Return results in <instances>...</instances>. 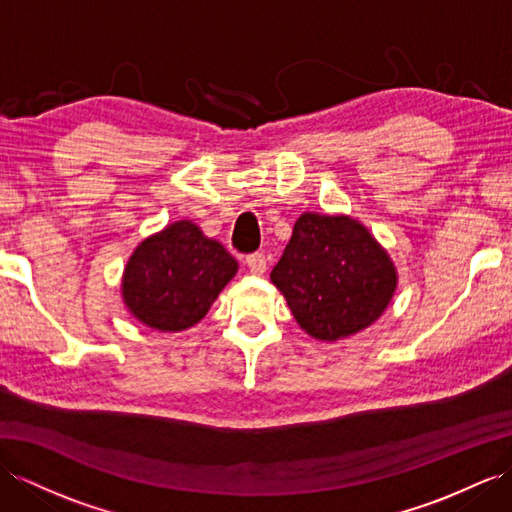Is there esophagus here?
Segmentation results:
<instances>
[{
	"label": "esophagus",
	"mask_w": 512,
	"mask_h": 512,
	"mask_svg": "<svg viewBox=\"0 0 512 512\" xmlns=\"http://www.w3.org/2000/svg\"><path fill=\"white\" fill-rule=\"evenodd\" d=\"M246 268L251 270V274H255V277H261V274H264L266 268H268L266 255H261V253L248 255V257H246Z\"/></svg>",
	"instance_id": "obj_1"
}]
</instances>
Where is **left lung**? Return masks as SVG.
<instances>
[{"mask_svg":"<svg viewBox=\"0 0 512 512\" xmlns=\"http://www.w3.org/2000/svg\"><path fill=\"white\" fill-rule=\"evenodd\" d=\"M270 281L300 329L333 344L383 316L396 294L398 270L363 222L305 212L294 222Z\"/></svg>","mask_w":512,"mask_h":512,"instance_id":"left-lung-1","label":"left lung"}]
</instances>
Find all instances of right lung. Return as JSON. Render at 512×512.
<instances>
[{"mask_svg": "<svg viewBox=\"0 0 512 512\" xmlns=\"http://www.w3.org/2000/svg\"><path fill=\"white\" fill-rule=\"evenodd\" d=\"M235 272L238 261L225 246L192 220H177L134 248L121 281L123 303L149 329L179 333L205 318Z\"/></svg>", "mask_w": 512, "mask_h": 512, "instance_id": "add662e5", "label": "right lung"}]
</instances>
